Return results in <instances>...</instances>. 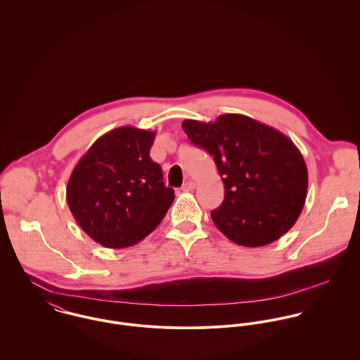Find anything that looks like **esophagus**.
Instances as JSON below:
<instances>
[{"instance_id":"34e87169","label":"esophagus","mask_w":360,"mask_h":360,"mask_svg":"<svg viewBox=\"0 0 360 360\" xmlns=\"http://www.w3.org/2000/svg\"><path fill=\"white\" fill-rule=\"evenodd\" d=\"M195 187H197V184L194 183V181H191V180H188V181H186L184 184H183V187H181V190L183 191H186V193H190V191H193V190H195Z\"/></svg>"}]
</instances>
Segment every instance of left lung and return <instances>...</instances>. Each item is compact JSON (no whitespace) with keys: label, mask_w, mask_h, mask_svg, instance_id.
<instances>
[{"label":"left lung","mask_w":360,"mask_h":360,"mask_svg":"<svg viewBox=\"0 0 360 360\" xmlns=\"http://www.w3.org/2000/svg\"><path fill=\"white\" fill-rule=\"evenodd\" d=\"M181 126L193 144L213 156L224 201L210 216L229 240L263 247L295 224L307 200L308 169L285 134L238 113L209 123L187 119Z\"/></svg>","instance_id":"obj_1"}]
</instances>
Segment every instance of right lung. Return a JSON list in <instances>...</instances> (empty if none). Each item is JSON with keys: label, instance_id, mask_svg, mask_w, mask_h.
<instances>
[{"label": "right lung", "instance_id": "right-lung-1", "mask_svg": "<svg viewBox=\"0 0 360 360\" xmlns=\"http://www.w3.org/2000/svg\"><path fill=\"white\" fill-rule=\"evenodd\" d=\"M155 131L123 126L101 136L75 166L68 205L96 243L120 250L153 233L174 200L150 156Z\"/></svg>", "mask_w": 360, "mask_h": 360}]
</instances>
